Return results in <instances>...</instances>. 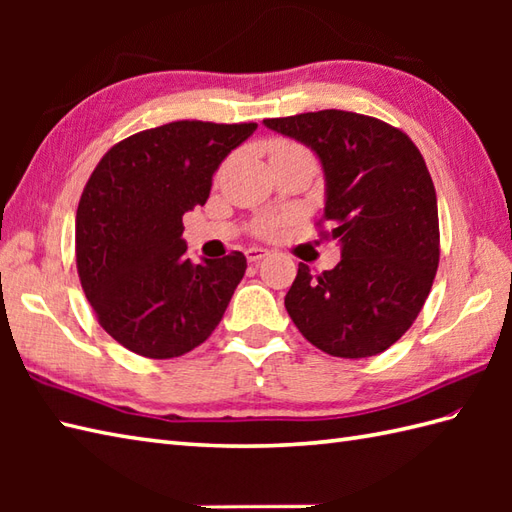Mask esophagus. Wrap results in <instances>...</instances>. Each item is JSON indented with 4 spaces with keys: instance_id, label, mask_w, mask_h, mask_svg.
I'll use <instances>...</instances> for the list:
<instances>
[{
    "instance_id": "34e87169",
    "label": "esophagus",
    "mask_w": 512,
    "mask_h": 512,
    "mask_svg": "<svg viewBox=\"0 0 512 512\" xmlns=\"http://www.w3.org/2000/svg\"><path fill=\"white\" fill-rule=\"evenodd\" d=\"M268 255H270V250H268V248H262V246H250V248H246V259H248V262H253V264L262 262V259L268 257Z\"/></svg>"
}]
</instances>
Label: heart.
Listing matches in <instances>:
<instances>
[{"label": "heart", "mask_w": 512, "mask_h": 512, "mask_svg": "<svg viewBox=\"0 0 512 512\" xmlns=\"http://www.w3.org/2000/svg\"><path fill=\"white\" fill-rule=\"evenodd\" d=\"M292 149H301V147L295 145V143H290V140H275V143L270 145V158L277 156V154H286V151H292ZM279 224H281L279 217H266V220H262L255 226V231L259 235H273V233H277Z\"/></svg>", "instance_id": "b5f03b06"}]
</instances>
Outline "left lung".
I'll use <instances>...</instances> for the list:
<instances>
[{
  "label": "left lung",
  "instance_id": "1",
  "mask_svg": "<svg viewBox=\"0 0 512 512\" xmlns=\"http://www.w3.org/2000/svg\"><path fill=\"white\" fill-rule=\"evenodd\" d=\"M264 125L299 140L325 173L321 237L339 239L341 262L321 275L299 264L286 310L330 356L385 352L416 321L440 262L438 200L418 147L374 116L321 110Z\"/></svg>",
  "mask_w": 512,
  "mask_h": 512
}]
</instances>
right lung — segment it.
Listing matches in <instances>:
<instances>
[{
	"label": "right lung",
	"mask_w": 512,
	"mask_h": 512,
	"mask_svg": "<svg viewBox=\"0 0 512 512\" xmlns=\"http://www.w3.org/2000/svg\"><path fill=\"white\" fill-rule=\"evenodd\" d=\"M257 123L176 121L116 143L76 209V270L101 328L129 352L176 358L209 339L246 257L193 264L182 215L202 206L220 162Z\"/></svg>",
	"instance_id": "1"
}]
</instances>
